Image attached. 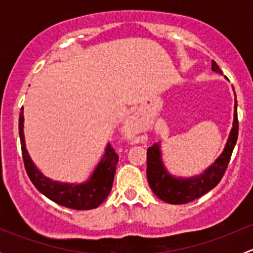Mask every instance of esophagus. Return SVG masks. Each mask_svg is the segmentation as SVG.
I'll list each match as a JSON object with an SVG mask.
<instances>
[{"mask_svg":"<svg viewBox=\"0 0 253 253\" xmlns=\"http://www.w3.org/2000/svg\"><path fill=\"white\" fill-rule=\"evenodd\" d=\"M124 129L127 134H133L137 132V119L136 116H129L124 125Z\"/></svg>","mask_w":253,"mask_h":253,"instance_id":"esophagus-1","label":"esophagus"}]
</instances>
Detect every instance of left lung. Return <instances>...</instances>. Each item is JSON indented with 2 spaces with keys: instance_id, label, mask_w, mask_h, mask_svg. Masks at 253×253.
Listing matches in <instances>:
<instances>
[{
  "instance_id": "8db88e82",
  "label": "left lung",
  "mask_w": 253,
  "mask_h": 253,
  "mask_svg": "<svg viewBox=\"0 0 253 253\" xmlns=\"http://www.w3.org/2000/svg\"><path fill=\"white\" fill-rule=\"evenodd\" d=\"M211 71L221 75V70L215 61H211ZM237 133H239V121H237V101L235 99L233 128L229 134L225 148L211 167L207 168L202 174L192 177H175L168 172L162 159L159 143H155L148 148L147 177L148 183L154 195L170 205H185L202 197L207 192L213 190L225 174L234 147L236 144Z\"/></svg>"
}]
</instances>
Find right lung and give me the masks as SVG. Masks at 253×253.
Masks as SVG:
<instances>
[{"instance_id": "right-lung-1", "label": "right lung", "mask_w": 253, "mask_h": 253, "mask_svg": "<svg viewBox=\"0 0 253 253\" xmlns=\"http://www.w3.org/2000/svg\"><path fill=\"white\" fill-rule=\"evenodd\" d=\"M23 122L24 116L23 111L19 114V138L22 145V155L24 160V167L33 185L40 191L48 200L53 201L57 205L66 208L77 209V211H88L99 207L110 193L112 182H114L116 165L119 162V155L115 153L110 143L106 145L105 153L98 165L94 169L93 174L86 181L82 183L58 182L46 177L35 167L25 148L24 133H23Z\"/></svg>"}]
</instances>
